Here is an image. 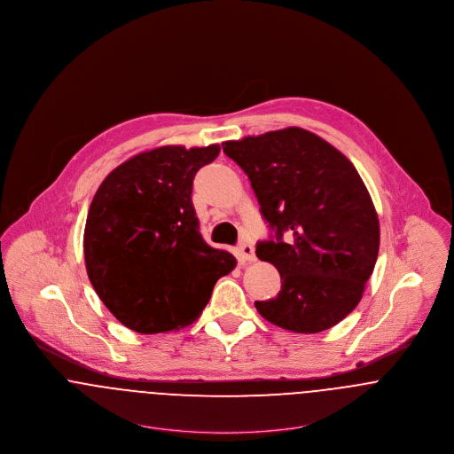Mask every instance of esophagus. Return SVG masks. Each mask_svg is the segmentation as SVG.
I'll use <instances>...</instances> for the list:
<instances>
[{
    "instance_id": "1",
    "label": "esophagus",
    "mask_w": 454,
    "mask_h": 454,
    "mask_svg": "<svg viewBox=\"0 0 454 454\" xmlns=\"http://www.w3.org/2000/svg\"><path fill=\"white\" fill-rule=\"evenodd\" d=\"M239 254H240L241 259L247 261V262H254L257 257H255V248L252 243L248 241H243L239 245Z\"/></svg>"
}]
</instances>
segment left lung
I'll list each match as a JSON object with an SVG mask.
<instances>
[{
	"instance_id": "8db88e82",
	"label": "left lung",
	"mask_w": 454,
	"mask_h": 454,
	"mask_svg": "<svg viewBox=\"0 0 454 454\" xmlns=\"http://www.w3.org/2000/svg\"><path fill=\"white\" fill-rule=\"evenodd\" d=\"M223 151L248 176L274 231L255 254L279 270L281 290L255 309L294 333L336 325L362 300L379 254V219L358 171L298 127L228 140Z\"/></svg>"
}]
</instances>
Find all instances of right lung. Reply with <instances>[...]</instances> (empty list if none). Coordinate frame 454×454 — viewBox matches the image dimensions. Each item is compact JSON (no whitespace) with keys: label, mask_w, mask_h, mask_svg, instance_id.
Returning <instances> with one entry per match:
<instances>
[{"label":"right lung","mask_w":454,"mask_h":454,"mask_svg":"<svg viewBox=\"0 0 454 454\" xmlns=\"http://www.w3.org/2000/svg\"><path fill=\"white\" fill-rule=\"evenodd\" d=\"M219 145H164L114 168L99 185L83 231L85 267L101 301L142 334L185 327L237 259L207 245L192 204L195 173Z\"/></svg>","instance_id":"1"}]
</instances>
